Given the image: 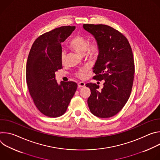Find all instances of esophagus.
Listing matches in <instances>:
<instances>
[{
	"instance_id": "1",
	"label": "esophagus",
	"mask_w": 160,
	"mask_h": 160,
	"mask_svg": "<svg viewBox=\"0 0 160 160\" xmlns=\"http://www.w3.org/2000/svg\"><path fill=\"white\" fill-rule=\"evenodd\" d=\"M85 83L83 82H80L78 83V88L83 87H85Z\"/></svg>"
}]
</instances>
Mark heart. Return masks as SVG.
I'll return each mask as SVG.
<instances>
[{
    "mask_svg": "<svg viewBox=\"0 0 160 160\" xmlns=\"http://www.w3.org/2000/svg\"><path fill=\"white\" fill-rule=\"evenodd\" d=\"M69 45L71 48L81 54H84L87 50L90 56H96L99 52V46L97 42H93L88 45V41L80 35H77L73 37L69 42ZM61 61L62 63L66 61V53L64 51L61 54ZM87 70V68H83L77 73V76L80 78L85 77Z\"/></svg>",
    "mask_w": 160,
    "mask_h": 160,
    "instance_id": "b5f03b06",
    "label": "heart"
}]
</instances>
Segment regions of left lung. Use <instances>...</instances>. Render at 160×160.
<instances>
[{
  "label": "left lung",
  "instance_id": "8db88e82",
  "mask_svg": "<svg viewBox=\"0 0 160 160\" xmlns=\"http://www.w3.org/2000/svg\"><path fill=\"white\" fill-rule=\"evenodd\" d=\"M83 27L94 37L99 46L93 78L104 80L101 92L96 83L85 85L91 92L88 106L94 115L109 118L122 110L130 96L135 72L132 48L127 38L109 26L84 24Z\"/></svg>",
  "mask_w": 160,
  "mask_h": 160
}]
</instances>
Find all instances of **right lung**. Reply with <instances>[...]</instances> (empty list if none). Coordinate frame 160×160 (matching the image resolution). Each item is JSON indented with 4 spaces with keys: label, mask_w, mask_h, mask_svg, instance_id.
<instances>
[{
    "label": "right lung",
    "mask_w": 160,
    "mask_h": 160,
    "mask_svg": "<svg viewBox=\"0 0 160 160\" xmlns=\"http://www.w3.org/2000/svg\"><path fill=\"white\" fill-rule=\"evenodd\" d=\"M75 29L64 26L42 34L33 42L28 57L26 79L30 96L37 109L51 118L63 115L77 88L74 82L58 84L55 79L56 72L62 68L61 43Z\"/></svg>",
    "instance_id": "obj_1"
}]
</instances>
